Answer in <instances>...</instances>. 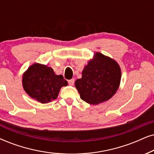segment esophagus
Listing matches in <instances>:
<instances>
[{"label": "esophagus", "instance_id": "1", "mask_svg": "<svg viewBox=\"0 0 154 154\" xmlns=\"http://www.w3.org/2000/svg\"><path fill=\"white\" fill-rule=\"evenodd\" d=\"M74 83H75V79H69V80L68 81V84H69V85H73Z\"/></svg>", "mask_w": 154, "mask_h": 154}]
</instances>
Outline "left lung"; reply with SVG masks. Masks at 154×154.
Returning <instances> with one entry per match:
<instances>
[{"mask_svg":"<svg viewBox=\"0 0 154 154\" xmlns=\"http://www.w3.org/2000/svg\"><path fill=\"white\" fill-rule=\"evenodd\" d=\"M121 69L115 60L100 52H96L84 68L81 79L75 87L82 100L97 105L114 96L119 87Z\"/></svg>","mask_w":154,"mask_h":154,"instance_id":"8db88e82","label":"left lung"}]
</instances>
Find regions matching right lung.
I'll use <instances>...</instances> for the list:
<instances>
[{
	"label": "right lung",
	"mask_w": 154,
	"mask_h": 154,
	"mask_svg": "<svg viewBox=\"0 0 154 154\" xmlns=\"http://www.w3.org/2000/svg\"><path fill=\"white\" fill-rule=\"evenodd\" d=\"M67 82L63 75H57L48 66L35 63L23 75V89L30 97L42 104L55 100L62 87Z\"/></svg>",
	"instance_id": "add662e5"
}]
</instances>
